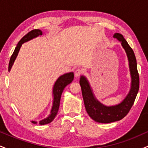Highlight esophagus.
I'll list each match as a JSON object with an SVG mask.
<instances>
[{"label":"esophagus","instance_id":"1","mask_svg":"<svg viewBox=\"0 0 148 148\" xmlns=\"http://www.w3.org/2000/svg\"><path fill=\"white\" fill-rule=\"evenodd\" d=\"M82 73H83L82 69L78 68V69H76V70H75V72H74V75H75L76 77H78V76H81Z\"/></svg>","mask_w":148,"mask_h":148}]
</instances>
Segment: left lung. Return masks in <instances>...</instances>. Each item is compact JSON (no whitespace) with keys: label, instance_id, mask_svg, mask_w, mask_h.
I'll list each match as a JSON object with an SVG mask.
<instances>
[{"label":"left lung","instance_id":"left-lung-1","mask_svg":"<svg viewBox=\"0 0 148 148\" xmlns=\"http://www.w3.org/2000/svg\"><path fill=\"white\" fill-rule=\"evenodd\" d=\"M113 37L121 42L122 46L127 53L130 62L132 88L128 95L120 104L113 106H103L95 98L86 78L81 76L79 81L85 107L88 114L95 121L101 123H113L125 118L133 106L139 90V75L137 69L136 59L134 51L121 34L115 33Z\"/></svg>","mask_w":148,"mask_h":148}]
</instances>
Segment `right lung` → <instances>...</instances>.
<instances>
[{"label":"right lung","instance_id":"1","mask_svg":"<svg viewBox=\"0 0 148 148\" xmlns=\"http://www.w3.org/2000/svg\"><path fill=\"white\" fill-rule=\"evenodd\" d=\"M42 32L39 29H35L30 31L25 36H23L21 38V40L18 42V45H16V48H15L14 52H13L11 58H10V62H9V67H8V71H10L12 68L13 63H14L15 59H16V56L18 55V53L19 51V49L21 48L22 44L24 42L29 41V40H32L34 37H36L39 35H42ZM74 79V74L73 72L67 73V74H64V75L60 76L56 82L55 83L53 86V106L51 111V114L48 118L44 119V120H41L39 122L40 125H46V124H49L51 123L53 120H54L55 117L56 116L58 111L59 106H60V97L61 95H62V91H63L64 88L67 86V85L70 84L71 82ZM32 123L34 124H36L37 122L32 121Z\"/></svg>","mask_w":148,"mask_h":148}]
</instances>
